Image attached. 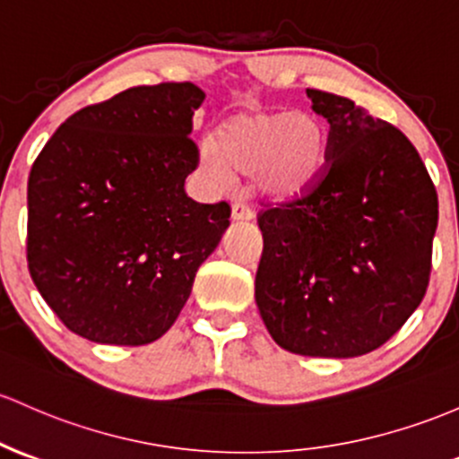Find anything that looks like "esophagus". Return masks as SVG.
<instances>
[{"label": "esophagus", "mask_w": 459, "mask_h": 459, "mask_svg": "<svg viewBox=\"0 0 459 459\" xmlns=\"http://www.w3.org/2000/svg\"><path fill=\"white\" fill-rule=\"evenodd\" d=\"M233 220H235V221H248V220H253V211H250L248 206L241 203V200H238V203L233 204Z\"/></svg>", "instance_id": "obj_1"}]
</instances>
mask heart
<instances>
[{
    "label": "heart",
    "instance_id": "heart-1",
    "mask_svg": "<svg viewBox=\"0 0 459 459\" xmlns=\"http://www.w3.org/2000/svg\"><path fill=\"white\" fill-rule=\"evenodd\" d=\"M329 152L331 130L320 115L246 108L220 124L215 141L200 145V165L221 185L255 176L265 200L291 204L318 187Z\"/></svg>",
    "mask_w": 459,
    "mask_h": 459
}]
</instances>
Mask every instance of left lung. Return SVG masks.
Listing matches in <instances>:
<instances>
[{"mask_svg": "<svg viewBox=\"0 0 459 459\" xmlns=\"http://www.w3.org/2000/svg\"><path fill=\"white\" fill-rule=\"evenodd\" d=\"M331 126L329 169L299 203L259 215L255 300L281 349L346 359L385 344L420 305L437 195L399 128L307 89Z\"/></svg>", "mask_w": 459, "mask_h": 459, "instance_id": "8db88e82", "label": "left lung"}]
</instances>
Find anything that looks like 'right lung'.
<instances>
[{
    "instance_id": "add662e5",
    "label": "right lung",
    "mask_w": 459,
    "mask_h": 459,
    "mask_svg": "<svg viewBox=\"0 0 459 459\" xmlns=\"http://www.w3.org/2000/svg\"><path fill=\"white\" fill-rule=\"evenodd\" d=\"M203 102L191 82L126 89L65 119L34 160L28 268L75 335L115 346L159 340L218 248L230 206L185 191Z\"/></svg>"
}]
</instances>
